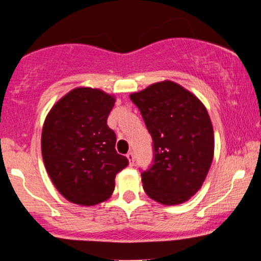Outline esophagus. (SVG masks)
Wrapping results in <instances>:
<instances>
[{"mask_svg": "<svg viewBox=\"0 0 261 261\" xmlns=\"http://www.w3.org/2000/svg\"><path fill=\"white\" fill-rule=\"evenodd\" d=\"M126 157H127V160H128V163H130V166H133L134 160H135V155H134L133 152H128V153L126 154Z\"/></svg>", "mask_w": 261, "mask_h": 261, "instance_id": "1", "label": "esophagus"}]
</instances>
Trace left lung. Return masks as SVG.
<instances>
[{
	"instance_id": "8db88e82",
	"label": "left lung",
	"mask_w": 261,
	"mask_h": 261,
	"mask_svg": "<svg viewBox=\"0 0 261 261\" xmlns=\"http://www.w3.org/2000/svg\"><path fill=\"white\" fill-rule=\"evenodd\" d=\"M153 140L154 161L141 174L154 201L179 205L202 187L215 151L211 119L202 101L173 81L131 93Z\"/></svg>"
}]
</instances>
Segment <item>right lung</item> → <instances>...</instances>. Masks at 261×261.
<instances>
[{"instance_id": "obj_1", "label": "right lung", "mask_w": 261, "mask_h": 261, "mask_svg": "<svg viewBox=\"0 0 261 261\" xmlns=\"http://www.w3.org/2000/svg\"><path fill=\"white\" fill-rule=\"evenodd\" d=\"M115 95L77 87L54 104L45 118L41 154L47 174L70 202L93 206L112 196L115 175L128 164L115 149L107 119Z\"/></svg>"}]
</instances>
